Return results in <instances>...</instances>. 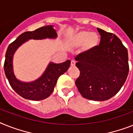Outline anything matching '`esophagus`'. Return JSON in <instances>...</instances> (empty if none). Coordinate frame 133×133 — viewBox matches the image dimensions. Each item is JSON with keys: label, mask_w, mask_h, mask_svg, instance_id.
I'll return each instance as SVG.
<instances>
[{"label": "esophagus", "mask_w": 133, "mask_h": 133, "mask_svg": "<svg viewBox=\"0 0 133 133\" xmlns=\"http://www.w3.org/2000/svg\"><path fill=\"white\" fill-rule=\"evenodd\" d=\"M71 66H75V60H72L71 62Z\"/></svg>", "instance_id": "1"}]
</instances>
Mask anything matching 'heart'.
Instances as JSON below:
<instances>
[{
  "mask_svg": "<svg viewBox=\"0 0 133 133\" xmlns=\"http://www.w3.org/2000/svg\"><path fill=\"white\" fill-rule=\"evenodd\" d=\"M99 38L97 34L88 31H82L75 35L72 39V43L74 45L79 46L85 43L86 48H92L98 42Z\"/></svg>",
  "mask_w": 133,
  "mask_h": 133,
  "instance_id": "b5f03b06",
  "label": "heart"
}]
</instances>
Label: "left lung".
<instances>
[{"label": "left lung", "mask_w": 133, "mask_h": 133, "mask_svg": "<svg viewBox=\"0 0 133 133\" xmlns=\"http://www.w3.org/2000/svg\"><path fill=\"white\" fill-rule=\"evenodd\" d=\"M97 30L99 45L75 58L80 71L75 85L84 98L106 101L116 95L126 82L129 71L128 50L116 35Z\"/></svg>", "instance_id": "left-lung-1"}]
</instances>
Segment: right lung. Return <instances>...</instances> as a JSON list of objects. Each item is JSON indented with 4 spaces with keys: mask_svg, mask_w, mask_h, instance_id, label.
<instances>
[{
    "mask_svg": "<svg viewBox=\"0 0 133 133\" xmlns=\"http://www.w3.org/2000/svg\"><path fill=\"white\" fill-rule=\"evenodd\" d=\"M56 37V31L54 29L53 26L48 25L34 31L25 32L9 45L5 54L4 70L10 85L15 92L23 98L32 101H41L48 98L53 92L59 77L64 74L69 68L71 60H68L60 64L49 63L45 73L40 78L34 82L26 83L17 79L14 75L12 60L15 50L29 39H54Z\"/></svg>",
    "mask_w": 133,
    "mask_h": 133,
    "instance_id": "right-lung-1",
    "label": "right lung"
}]
</instances>
